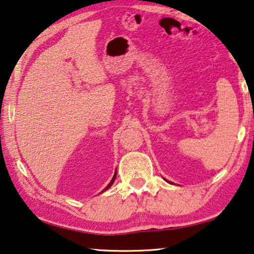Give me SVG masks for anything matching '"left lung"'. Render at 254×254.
I'll list each match as a JSON object with an SVG mask.
<instances>
[{
    "mask_svg": "<svg viewBox=\"0 0 254 254\" xmlns=\"http://www.w3.org/2000/svg\"><path fill=\"white\" fill-rule=\"evenodd\" d=\"M167 182H168V180H167ZM169 183V182H168ZM170 184H173V183H170Z\"/></svg>",
    "mask_w": 254,
    "mask_h": 254,
    "instance_id": "1",
    "label": "left lung"
}]
</instances>
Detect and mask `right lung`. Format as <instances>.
<instances>
[{
    "instance_id": "right-lung-1",
    "label": "right lung",
    "mask_w": 254,
    "mask_h": 254,
    "mask_svg": "<svg viewBox=\"0 0 254 254\" xmlns=\"http://www.w3.org/2000/svg\"><path fill=\"white\" fill-rule=\"evenodd\" d=\"M115 178H117V170H115V174H114V176H113V178H112V180H111V182H110V184L107 185V186H106L104 189H103L102 192H103V191H105V190H107V189H109V188L112 186V185H113V183H114Z\"/></svg>"
}]
</instances>
